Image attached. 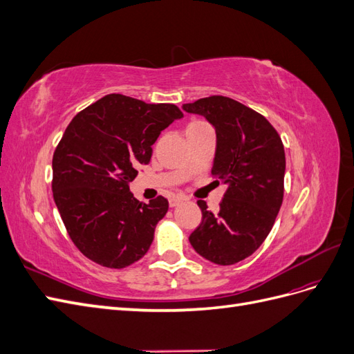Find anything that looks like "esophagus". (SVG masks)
Listing matches in <instances>:
<instances>
[{
	"label": "esophagus",
	"instance_id": "34e87169",
	"mask_svg": "<svg viewBox=\"0 0 354 354\" xmlns=\"http://www.w3.org/2000/svg\"><path fill=\"white\" fill-rule=\"evenodd\" d=\"M186 201V198L185 196H173L169 199V207H178L180 203H183Z\"/></svg>",
	"mask_w": 354,
	"mask_h": 354
}]
</instances>
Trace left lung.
Masks as SVG:
<instances>
[{
  "instance_id": "1",
  "label": "left lung",
  "mask_w": 354,
  "mask_h": 354,
  "mask_svg": "<svg viewBox=\"0 0 354 354\" xmlns=\"http://www.w3.org/2000/svg\"><path fill=\"white\" fill-rule=\"evenodd\" d=\"M183 111L205 118L217 137L212 176L227 185L218 212L198 201L202 223L189 236L194 250L220 266L239 263L260 248L283 199L285 151L266 118L223 97L199 99Z\"/></svg>"
}]
</instances>
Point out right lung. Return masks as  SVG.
Returning <instances> with one entry per match:
<instances>
[{"instance_id":"1","label":"right lung","mask_w":354,"mask_h":354,"mask_svg":"<svg viewBox=\"0 0 354 354\" xmlns=\"http://www.w3.org/2000/svg\"><path fill=\"white\" fill-rule=\"evenodd\" d=\"M181 118L176 104L108 94L71 121L53 156V196L87 259L124 269L151 248L168 201L140 202L128 185L149 164L160 131Z\"/></svg>"}]
</instances>
